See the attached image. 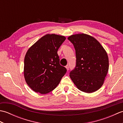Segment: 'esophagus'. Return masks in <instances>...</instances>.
I'll return each instance as SVG.
<instances>
[{
    "label": "esophagus",
    "instance_id": "34e87169",
    "mask_svg": "<svg viewBox=\"0 0 123 123\" xmlns=\"http://www.w3.org/2000/svg\"><path fill=\"white\" fill-rule=\"evenodd\" d=\"M66 68L67 70H68H68H69V66H67L66 67Z\"/></svg>",
    "mask_w": 123,
    "mask_h": 123
}]
</instances>
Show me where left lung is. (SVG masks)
<instances>
[{
	"instance_id": "1",
	"label": "left lung",
	"mask_w": 123,
	"mask_h": 123,
	"mask_svg": "<svg viewBox=\"0 0 123 123\" xmlns=\"http://www.w3.org/2000/svg\"><path fill=\"white\" fill-rule=\"evenodd\" d=\"M74 44L76 65L70 77L81 91L91 93L103 86L109 69L108 57L105 49L94 37L85 34L70 36Z\"/></svg>"
}]
</instances>
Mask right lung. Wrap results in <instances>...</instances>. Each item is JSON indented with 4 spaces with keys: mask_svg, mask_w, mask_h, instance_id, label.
I'll return each instance as SVG.
<instances>
[{
    "mask_svg": "<svg viewBox=\"0 0 123 123\" xmlns=\"http://www.w3.org/2000/svg\"><path fill=\"white\" fill-rule=\"evenodd\" d=\"M66 39L63 36L46 34L28 49L24 59V78L35 92H51L66 74L67 69L60 64L57 53Z\"/></svg>",
    "mask_w": 123,
    "mask_h": 123,
    "instance_id": "1",
    "label": "right lung"
}]
</instances>
